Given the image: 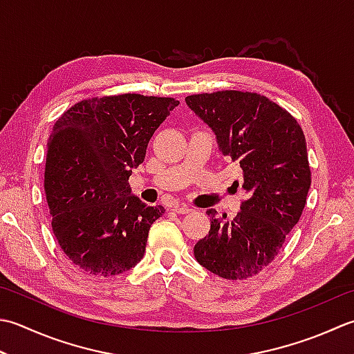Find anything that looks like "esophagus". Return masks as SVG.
<instances>
[{
	"mask_svg": "<svg viewBox=\"0 0 354 354\" xmlns=\"http://www.w3.org/2000/svg\"><path fill=\"white\" fill-rule=\"evenodd\" d=\"M171 210L175 212V213H178V214H185V213H190V212H192L190 207H187V205H181V204H176V205H173V207H171Z\"/></svg>",
	"mask_w": 354,
	"mask_h": 354,
	"instance_id": "obj_1",
	"label": "esophagus"
}]
</instances>
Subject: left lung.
<instances>
[{
	"mask_svg": "<svg viewBox=\"0 0 354 354\" xmlns=\"http://www.w3.org/2000/svg\"><path fill=\"white\" fill-rule=\"evenodd\" d=\"M185 102L212 129L221 153L241 165L245 195L232 221L207 210L210 232L196 242L195 258L221 278L247 279L274 259L306 207V136L287 110L258 93L223 90Z\"/></svg>",
	"mask_w": 354,
	"mask_h": 354,
	"instance_id": "1",
	"label": "left lung"
}]
</instances>
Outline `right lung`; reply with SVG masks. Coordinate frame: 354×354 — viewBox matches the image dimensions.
Instances as JSON below:
<instances>
[{
	"instance_id": "obj_1",
	"label": "right lung",
	"mask_w": 354,
	"mask_h": 354,
	"mask_svg": "<svg viewBox=\"0 0 354 354\" xmlns=\"http://www.w3.org/2000/svg\"><path fill=\"white\" fill-rule=\"evenodd\" d=\"M178 104L138 93L102 96L75 104L55 124L46 199L55 238L82 273L109 278L142 259L150 225L165 210L136 198L129 178Z\"/></svg>"
}]
</instances>
